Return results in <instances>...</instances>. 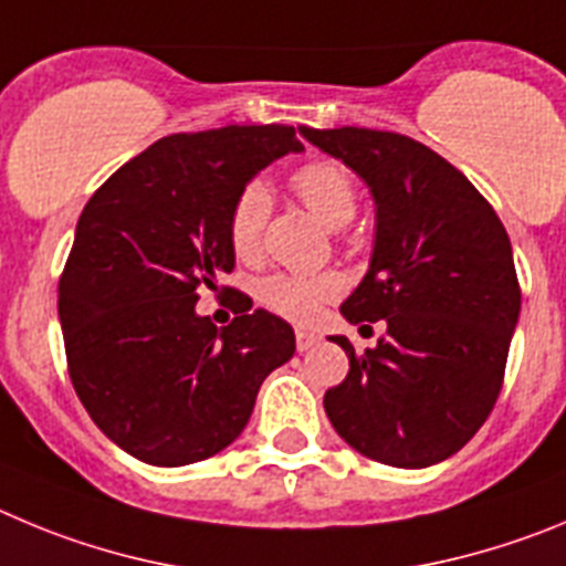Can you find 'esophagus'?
<instances>
[{"mask_svg":"<svg viewBox=\"0 0 566 566\" xmlns=\"http://www.w3.org/2000/svg\"><path fill=\"white\" fill-rule=\"evenodd\" d=\"M318 340H321V335L310 333V329H295V349H298V353H307V349H313Z\"/></svg>","mask_w":566,"mask_h":566,"instance_id":"obj_1","label":"esophagus"}]
</instances>
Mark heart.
<instances>
[{
	"label": "heart",
	"instance_id": "obj_1",
	"mask_svg": "<svg viewBox=\"0 0 566 566\" xmlns=\"http://www.w3.org/2000/svg\"><path fill=\"white\" fill-rule=\"evenodd\" d=\"M290 188L298 200L327 222L344 228L358 211V188L353 175L335 160H310L290 175ZM271 213V195L259 180L242 186L228 211V242L239 259H256L262 231ZM335 273H273L259 282V302L290 321H310L318 307L340 293Z\"/></svg>",
	"mask_w": 566,
	"mask_h": 566
}]
</instances>
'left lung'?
Segmentation results:
<instances>
[{
    "label": "left lung",
    "mask_w": 566,
    "mask_h": 566,
    "mask_svg": "<svg viewBox=\"0 0 566 566\" xmlns=\"http://www.w3.org/2000/svg\"><path fill=\"white\" fill-rule=\"evenodd\" d=\"M302 135L369 186L378 231L369 271L340 304L349 324L384 321L375 349L324 395L333 429L384 465L429 468L491 415L522 307L511 239L491 202L446 157L397 132Z\"/></svg>",
    "instance_id": "left-lung-1"
}]
</instances>
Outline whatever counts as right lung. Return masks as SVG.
<instances>
[{
	"label": "right lung",
	"instance_id": "obj_1",
	"mask_svg": "<svg viewBox=\"0 0 566 566\" xmlns=\"http://www.w3.org/2000/svg\"><path fill=\"white\" fill-rule=\"evenodd\" d=\"M293 126L160 137L81 211L59 279L75 395L126 454L177 468L220 454L251 420L259 386L295 353L287 321L222 287L237 318L197 315L233 271L228 211L242 186L298 151Z\"/></svg>",
	"mask_w": 566,
	"mask_h": 566
}]
</instances>
